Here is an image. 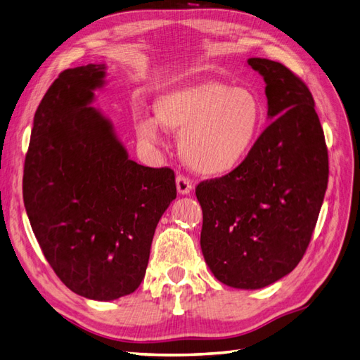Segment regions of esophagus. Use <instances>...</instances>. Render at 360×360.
Here are the masks:
<instances>
[{"label": "esophagus", "instance_id": "34e87169", "mask_svg": "<svg viewBox=\"0 0 360 360\" xmlns=\"http://www.w3.org/2000/svg\"><path fill=\"white\" fill-rule=\"evenodd\" d=\"M176 188L179 195H190L193 190V182L190 181V178L184 176V174H179L176 178Z\"/></svg>", "mask_w": 360, "mask_h": 360}]
</instances>
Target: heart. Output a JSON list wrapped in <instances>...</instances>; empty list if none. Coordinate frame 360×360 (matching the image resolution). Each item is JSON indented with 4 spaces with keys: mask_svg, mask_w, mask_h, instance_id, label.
<instances>
[{
    "mask_svg": "<svg viewBox=\"0 0 360 360\" xmlns=\"http://www.w3.org/2000/svg\"><path fill=\"white\" fill-rule=\"evenodd\" d=\"M153 108L156 118L134 120L138 138L160 141V124L181 132L184 158L210 176L236 170L254 149L264 122L263 103L254 91L216 80L164 91Z\"/></svg>",
    "mask_w": 360,
    "mask_h": 360,
    "instance_id": "heart-1",
    "label": "heart"
}]
</instances>
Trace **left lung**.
Masks as SVG:
<instances>
[{
    "instance_id": "obj_1",
    "label": "left lung",
    "mask_w": 360,
    "mask_h": 360,
    "mask_svg": "<svg viewBox=\"0 0 360 360\" xmlns=\"http://www.w3.org/2000/svg\"><path fill=\"white\" fill-rule=\"evenodd\" d=\"M263 77L269 126L250 156L200 182V248L229 288L262 289L290 274L310 243L328 182V155L315 100L283 63L251 58Z\"/></svg>"
}]
</instances>
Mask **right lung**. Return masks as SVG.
Masks as SVG:
<instances>
[{"mask_svg":"<svg viewBox=\"0 0 360 360\" xmlns=\"http://www.w3.org/2000/svg\"><path fill=\"white\" fill-rule=\"evenodd\" d=\"M105 63L62 71L36 109L22 196L45 259L70 290L112 301L141 284L156 225L176 199L172 169L144 167L101 110Z\"/></svg>","mask_w":360,"mask_h":360,"instance_id":"1","label":"right lung"}]
</instances>
